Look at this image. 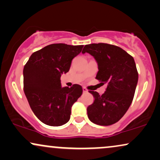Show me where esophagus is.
<instances>
[{
	"label": "esophagus",
	"instance_id": "34e87169",
	"mask_svg": "<svg viewBox=\"0 0 160 160\" xmlns=\"http://www.w3.org/2000/svg\"><path fill=\"white\" fill-rule=\"evenodd\" d=\"M82 92H83L84 93H86V92H88V90H87L85 87H83V88H82Z\"/></svg>",
	"mask_w": 160,
	"mask_h": 160
}]
</instances>
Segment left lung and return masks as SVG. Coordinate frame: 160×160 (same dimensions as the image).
Instances as JSON below:
<instances>
[{
	"mask_svg": "<svg viewBox=\"0 0 160 160\" xmlns=\"http://www.w3.org/2000/svg\"><path fill=\"white\" fill-rule=\"evenodd\" d=\"M86 52L98 63L96 79L107 84L102 95L89 91L94 101L87 108L88 117L97 125H112L124 116L134 98L138 82L134 60L122 48L107 43L86 45L82 53Z\"/></svg>",
	"mask_w": 160,
	"mask_h": 160,
	"instance_id": "1",
	"label": "left lung"
}]
</instances>
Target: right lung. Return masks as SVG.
Instances as JSON below:
<instances>
[{
	"label": "right lung",
	"instance_id": "1",
	"mask_svg": "<svg viewBox=\"0 0 160 160\" xmlns=\"http://www.w3.org/2000/svg\"><path fill=\"white\" fill-rule=\"evenodd\" d=\"M83 46L54 43L34 52L23 68V89L32 112L44 124L60 126L70 120L71 109L81 96L78 84L62 87L60 77Z\"/></svg>",
	"mask_w": 160,
	"mask_h": 160
}]
</instances>
